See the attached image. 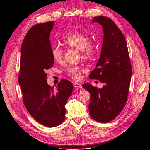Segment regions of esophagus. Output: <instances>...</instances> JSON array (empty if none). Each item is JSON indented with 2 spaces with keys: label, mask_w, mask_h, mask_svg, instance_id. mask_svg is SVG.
Masks as SVG:
<instances>
[{
  "label": "esophagus",
  "mask_w": 150,
  "mask_h": 150,
  "mask_svg": "<svg viewBox=\"0 0 150 150\" xmlns=\"http://www.w3.org/2000/svg\"><path fill=\"white\" fill-rule=\"evenodd\" d=\"M74 87H75V88H81V84L79 83H76V82L74 83Z\"/></svg>",
  "instance_id": "34e87169"
}]
</instances>
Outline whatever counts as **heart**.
I'll list each match as a JSON object with an SVG mask.
<instances>
[{
	"instance_id": "heart-1",
	"label": "heart",
	"mask_w": 150,
	"mask_h": 150,
	"mask_svg": "<svg viewBox=\"0 0 150 150\" xmlns=\"http://www.w3.org/2000/svg\"><path fill=\"white\" fill-rule=\"evenodd\" d=\"M62 42L65 46L80 50L82 56L85 59L92 58L96 52L95 44L90 42V37L86 34L80 32L70 33L64 36ZM51 54L55 62H60L63 58L64 50L62 47L55 45L51 48ZM83 67L70 66L67 69L65 72L70 78L79 80L81 78V74L86 71Z\"/></svg>"
}]
</instances>
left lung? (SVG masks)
I'll list each match as a JSON object with an SVG mask.
<instances>
[{
	"label": "left lung",
	"mask_w": 150,
	"mask_h": 150,
	"mask_svg": "<svg viewBox=\"0 0 150 150\" xmlns=\"http://www.w3.org/2000/svg\"><path fill=\"white\" fill-rule=\"evenodd\" d=\"M103 28L104 38L100 58L90 74V79L104 84L99 89L90 84L82 87L90 93V115L98 122L107 123L123 109L128 97L132 65L125 38L114 22L106 16H96Z\"/></svg>",
	"instance_id": "obj_1"
}]
</instances>
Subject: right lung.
<instances>
[{
    "instance_id": "1",
    "label": "right lung",
    "mask_w": 150,
    "mask_h": 150,
    "mask_svg": "<svg viewBox=\"0 0 150 150\" xmlns=\"http://www.w3.org/2000/svg\"><path fill=\"white\" fill-rule=\"evenodd\" d=\"M54 21L38 24L26 35L21 48L18 82L23 102L30 115L41 124L56 127L62 123L65 104L74 86L62 80L57 89L47 85L46 71L53 66L49 34Z\"/></svg>"
}]
</instances>
